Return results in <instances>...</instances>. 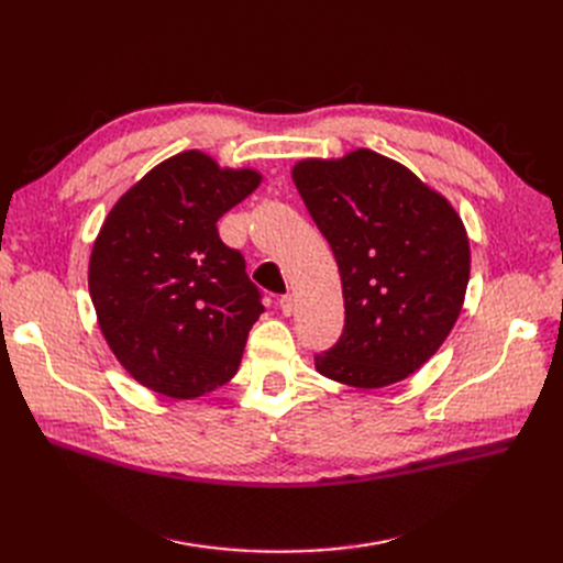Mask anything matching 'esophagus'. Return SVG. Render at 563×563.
<instances>
[{"label": "esophagus", "instance_id": "esophagus-1", "mask_svg": "<svg viewBox=\"0 0 563 563\" xmlns=\"http://www.w3.org/2000/svg\"><path fill=\"white\" fill-rule=\"evenodd\" d=\"M279 308H282V312H284L286 317H291V314L296 312V298H294L291 294L282 296V298H279Z\"/></svg>", "mask_w": 563, "mask_h": 563}]
</instances>
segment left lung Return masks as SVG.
<instances>
[{
	"label": "left lung",
	"mask_w": 563,
	"mask_h": 563,
	"mask_svg": "<svg viewBox=\"0 0 563 563\" xmlns=\"http://www.w3.org/2000/svg\"><path fill=\"white\" fill-rule=\"evenodd\" d=\"M291 178L340 269L345 329L314 356L335 383L395 385L444 345L470 282V240L451 201L368 147L300 159Z\"/></svg>",
	"instance_id": "obj_1"
}]
</instances>
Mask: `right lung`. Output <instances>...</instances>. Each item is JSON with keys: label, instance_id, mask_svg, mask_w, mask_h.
I'll list each match as a JSON object with an SVG mask.
<instances>
[{"label": "right lung", "instance_id": "right-lung-1", "mask_svg": "<svg viewBox=\"0 0 563 563\" xmlns=\"http://www.w3.org/2000/svg\"><path fill=\"white\" fill-rule=\"evenodd\" d=\"M263 176L185 150L117 199L89 261V294L112 354L143 387L197 399L225 385L263 305L216 223Z\"/></svg>", "mask_w": 563, "mask_h": 563}]
</instances>
